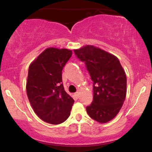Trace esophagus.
Returning a JSON list of instances; mask_svg holds the SVG:
<instances>
[{
    "label": "esophagus",
    "instance_id": "34e87169",
    "mask_svg": "<svg viewBox=\"0 0 152 152\" xmlns=\"http://www.w3.org/2000/svg\"><path fill=\"white\" fill-rule=\"evenodd\" d=\"M79 94H80V92L77 91V92H76V93L74 94V95H75V96L76 97V98H78V96H79Z\"/></svg>",
    "mask_w": 152,
    "mask_h": 152
}]
</instances>
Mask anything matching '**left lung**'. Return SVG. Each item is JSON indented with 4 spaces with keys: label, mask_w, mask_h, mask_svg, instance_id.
<instances>
[{
    "label": "left lung",
    "mask_w": 152,
    "mask_h": 152,
    "mask_svg": "<svg viewBox=\"0 0 152 152\" xmlns=\"http://www.w3.org/2000/svg\"><path fill=\"white\" fill-rule=\"evenodd\" d=\"M84 61L94 84L93 102L86 107L88 116L101 124L115 118L126 96V76L118 58L91 45L74 49Z\"/></svg>",
    "instance_id": "8db88e82"
}]
</instances>
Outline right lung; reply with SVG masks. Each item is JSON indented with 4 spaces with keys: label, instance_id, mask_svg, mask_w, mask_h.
<instances>
[{
    "label": "right lung",
    "instance_id": "add662e5",
    "mask_svg": "<svg viewBox=\"0 0 152 152\" xmlns=\"http://www.w3.org/2000/svg\"><path fill=\"white\" fill-rule=\"evenodd\" d=\"M71 55V50L50 47L29 66L28 98L34 112L46 123L59 124L70 116L74 100L61 82L62 70Z\"/></svg>",
    "mask_w": 152,
    "mask_h": 152
}]
</instances>
